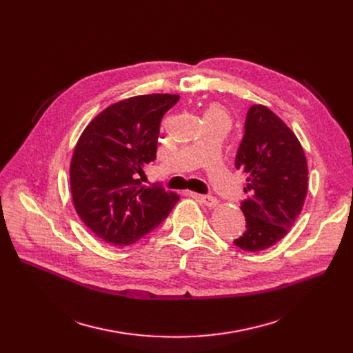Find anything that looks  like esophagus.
Returning <instances> with one entry per match:
<instances>
[{
    "mask_svg": "<svg viewBox=\"0 0 353 353\" xmlns=\"http://www.w3.org/2000/svg\"><path fill=\"white\" fill-rule=\"evenodd\" d=\"M197 200H200L203 205L205 206H208V208H216L217 206V203H219V200L216 199V197H213V196H208V194H194V193H192Z\"/></svg>",
    "mask_w": 353,
    "mask_h": 353,
    "instance_id": "obj_1",
    "label": "esophagus"
}]
</instances>
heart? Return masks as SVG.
I'll return each instance as SVG.
<instances>
[{
    "mask_svg": "<svg viewBox=\"0 0 353 353\" xmlns=\"http://www.w3.org/2000/svg\"><path fill=\"white\" fill-rule=\"evenodd\" d=\"M203 117H205V121H209V120H228L229 121V114H228L226 108L217 103H212L206 108Z\"/></svg>",
    "mask_w": 353,
    "mask_h": 353,
    "instance_id": "obj_1",
    "label": "heart"
}]
</instances>
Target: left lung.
<instances>
[{
    "label": "left lung",
    "instance_id": "obj_1",
    "mask_svg": "<svg viewBox=\"0 0 353 353\" xmlns=\"http://www.w3.org/2000/svg\"><path fill=\"white\" fill-rule=\"evenodd\" d=\"M234 165L248 173V199L240 205L246 232L233 243L246 252L265 250L288 234L302 212L307 193L303 148L272 110L254 104L248 111Z\"/></svg>",
    "mask_w": 353,
    "mask_h": 353
}]
</instances>
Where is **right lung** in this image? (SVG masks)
<instances>
[{
    "instance_id": "right-lung-1",
    "label": "right lung",
    "mask_w": 353,
    "mask_h": 353,
    "mask_svg": "<svg viewBox=\"0 0 353 353\" xmlns=\"http://www.w3.org/2000/svg\"><path fill=\"white\" fill-rule=\"evenodd\" d=\"M177 94H147L111 104L90 121L70 164L74 208L105 243L128 246L156 229L180 199L140 186L136 174L156 160L160 121Z\"/></svg>"
}]
</instances>
